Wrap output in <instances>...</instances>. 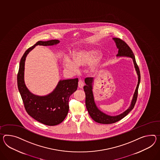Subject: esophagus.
Here are the masks:
<instances>
[{"mask_svg": "<svg viewBox=\"0 0 160 160\" xmlns=\"http://www.w3.org/2000/svg\"><path fill=\"white\" fill-rule=\"evenodd\" d=\"M83 86H84L83 82H82V80H79L78 83V88H82Z\"/></svg>", "mask_w": 160, "mask_h": 160, "instance_id": "obj_1", "label": "esophagus"}]
</instances>
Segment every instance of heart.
I'll return each mask as SVG.
<instances>
[{
	"instance_id": "b5f03b06",
	"label": "heart",
	"mask_w": 160,
	"mask_h": 160,
	"mask_svg": "<svg viewBox=\"0 0 160 160\" xmlns=\"http://www.w3.org/2000/svg\"><path fill=\"white\" fill-rule=\"evenodd\" d=\"M101 55V51L96 48H85L73 52V58L68 56L65 57L63 64L65 69L70 70H78L79 66L90 65V73L95 74L97 73L100 68V63L98 59Z\"/></svg>"
}]
</instances>
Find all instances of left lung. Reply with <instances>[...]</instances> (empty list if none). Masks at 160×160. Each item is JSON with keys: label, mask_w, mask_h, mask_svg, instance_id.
Instances as JSON below:
<instances>
[{"label": "left lung", "mask_w": 160, "mask_h": 160, "mask_svg": "<svg viewBox=\"0 0 160 160\" xmlns=\"http://www.w3.org/2000/svg\"><path fill=\"white\" fill-rule=\"evenodd\" d=\"M113 40L116 43V46L118 49V53L116 57L118 58L120 57H127L132 59L133 62L135 71L138 75V84L134 94L133 95L132 99L131 102L130 106L128 108L125 110L124 112L117 115V116H110L103 112L98 108L97 104L95 103L93 94V85H94V79L91 78H86L84 80L86 86L84 87V91L86 93V105L88 112L89 113L91 117L94 121L100 124H113L116 122L120 121L122 118L125 117L134 108L135 104L137 101L138 97V91L139 86L140 82V74L139 69L137 65L136 60L132 51L127 45L121 39L118 38H113Z\"/></svg>", "instance_id": "8db88e82"}]
</instances>
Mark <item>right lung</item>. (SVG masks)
Listing matches in <instances>:
<instances>
[{
  "mask_svg": "<svg viewBox=\"0 0 160 160\" xmlns=\"http://www.w3.org/2000/svg\"><path fill=\"white\" fill-rule=\"evenodd\" d=\"M59 43L58 40L39 41L25 52L21 59L17 75L18 88L28 114L43 124L53 126L62 122L69 111V98L78 87V78L60 80L54 90L46 95L31 92L24 80L25 62L28 54L36 46H52Z\"/></svg>",
  "mask_w": 160,
  "mask_h": 160,
  "instance_id": "obj_1",
  "label": "right lung"
}]
</instances>
